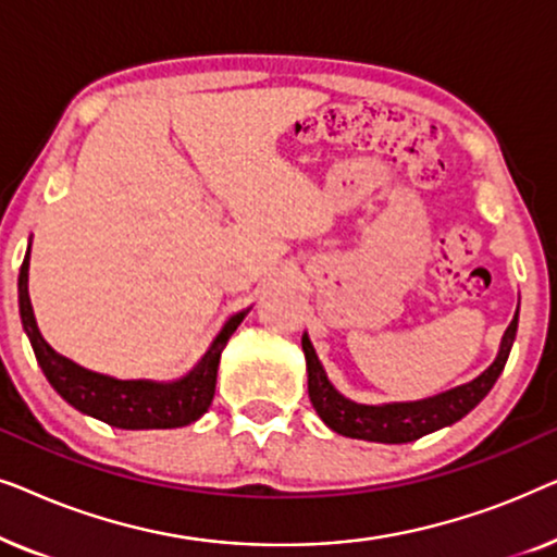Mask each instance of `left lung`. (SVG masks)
<instances>
[{
	"label": "left lung",
	"instance_id": "8db88e82",
	"mask_svg": "<svg viewBox=\"0 0 557 557\" xmlns=\"http://www.w3.org/2000/svg\"><path fill=\"white\" fill-rule=\"evenodd\" d=\"M517 334V314L509 322L505 337H502L499 355L490 368H486L476 380L467 385L454 387V391L441 393L436 398H425L416 403H387V406H360L334 391L330 380L324 375V368L317 360L314 347L307 334L301 337L304 355H307L309 370V398L319 418L330 425L332 431L342 433L347 438L377 441V444H408L433 433L444 425L461 421L471 408L479 406L492 385L497 383L499 372L505 370V362L512 349Z\"/></svg>",
	"mask_w": 557,
	"mask_h": 557
}]
</instances>
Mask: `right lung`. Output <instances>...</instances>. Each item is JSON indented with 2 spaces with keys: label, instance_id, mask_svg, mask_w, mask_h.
Masks as SVG:
<instances>
[{
  "label": "right lung",
  "instance_id": "obj_1",
  "mask_svg": "<svg viewBox=\"0 0 557 557\" xmlns=\"http://www.w3.org/2000/svg\"><path fill=\"white\" fill-rule=\"evenodd\" d=\"M27 271H29V248L20 269V314L29 345L35 349L37 362L50 380V385L78 408L81 413H88L98 421L113 425V429L141 431V429H180L200 418L210 408L212 395H215L218 362L220 352L231 339V334L238 330L243 317L248 311H240L227 319L223 332L218 334L197 368L177 383H149V380H113L98 372H90L81 364L65 360L58 355L48 342L42 339L37 330L33 304L27 294Z\"/></svg>",
  "mask_w": 557,
  "mask_h": 557
}]
</instances>
